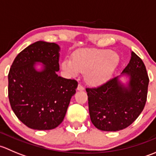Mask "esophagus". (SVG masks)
Wrapping results in <instances>:
<instances>
[{"instance_id": "34e87169", "label": "esophagus", "mask_w": 156, "mask_h": 156, "mask_svg": "<svg viewBox=\"0 0 156 156\" xmlns=\"http://www.w3.org/2000/svg\"><path fill=\"white\" fill-rule=\"evenodd\" d=\"M77 89H78V90H79V91H82V90H84V87H83L81 84H78V88H77Z\"/></svg>"}]
</instances>
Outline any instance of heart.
I'll return each instance as SVG.
<instances>
[{"instance_id": "heart-1", "label": "heart", "mask_w": 156, "mask_h": 156, "mask_svg": "<svg viewBox=\"0 0 156 156\" xmlns=\"http://www.w3.org/2000/svg\"><path fill=\"white\" fill-rule=\"evenodd\" d=\"M120 62L119 55L110 50H89L78 51L73 58H66L61 64L66 72L78 76L86 72L85 80L90 85L100 86L112 78Z\"/></svg>"}]
</instances>
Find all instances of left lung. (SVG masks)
<instances>
[{
    "mask_svg": "<svg viewBox=\"0 0 156 156\" xmlns=\"http://www.w3.org/2000/svg\"><path fill=\"white\" fill-rule=\"evenodd\" d=\"M122 74L97 88H87L90 117L97 129L118 131L131 125L144 110L149 77L142 59L133 51Z\"/></svg>",
    "mask_w": 156,
    "mask_h": 156,
    "instance_id": "obj_1",
    "label": "left lung"
}]
</instances>
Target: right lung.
<instances>
[{
	"mask_svg": "<svg viewBox=\"0 0 156 156\" xmlns=\"http://www.w3.org/2000/svg\"><path fill=\"white\" fill-rule=\"evenodd\" d=\"M60 47L38 41L20 52L8 75L11 108L26 126L52 130L63 121L78 82L57 75Z\"/></svg>",
	"mask_w": 156,
	"mask_h": 156,
	"instance_id": "1",
	"label": "right lung"
}]
</instances>
